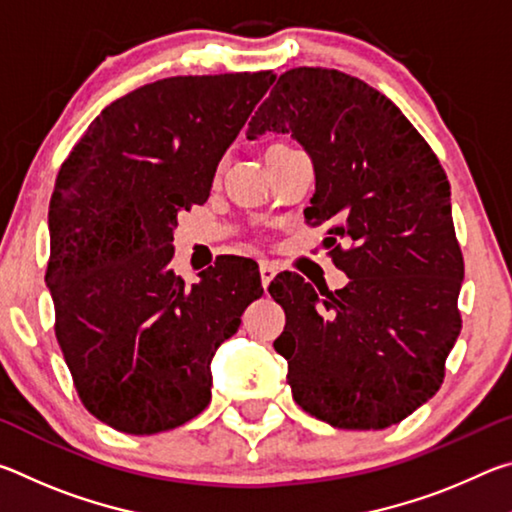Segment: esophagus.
Here are the masks:
<instances>
[{
  "mask_svg": "<svg viewBox=\"0 0 512 512\" xmlns=\"http://www.w3.org/2000/svg\"><path fill=\"white\" fill-rule=\"evenodd\" d=\"M259 275H262V284H264V289H266L268 284H271L273 277L277 275L275 264H271V262H262V264H259Z\"/></svg>",
  "mask_w": 512,
  "mask_h": 512,
  "instance_id": "34e87169",
  "label": "esophagus"
}]
</instances>
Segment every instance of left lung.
Here are the masks:
<instances>
[{
  "label": "left lung",
  "mask_w": 512,
  "mask_h": 512,
  "mask_svg": "<svg viewBox=\"0 0 512 512\" xmlns=\"http://www.w3.org/2000/svg\"><path fill=\"white\" fill-rule=\"evenodd\" d=\"M268 131L291 133L314 160L305 221L325 225L350 277L339 291L296 273L268 287L287 314L273 348L293 400L339 429L391 427L436 395L463 327L447 173L391 99L339 69L284 72L246 135Z\"/></svg>",
  "instance_id": "1"
}]
</instances>
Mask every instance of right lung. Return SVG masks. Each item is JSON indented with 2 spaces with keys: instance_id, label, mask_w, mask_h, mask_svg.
Here are the masks:
<instances>
[{
  "instance_id": "1",
  "label": "right lung",
  "mask_w": 512,
  "mask_h": 512,
  "mask_svg": "<svg viewBox=\"0 0 512 512\" xmlns=\"http://www.w3.org/2000/svg\"><path fill=\"white\" fill-rule=\"evenodd\" d=\"M273 72L171 76L110 103L60 164L47 287L76 393L108 427L151 436L212 400L214 350L262 282L235 257L187 284L173 273L178 214L210 196Z\"/></svg>"
}]
</instances>
